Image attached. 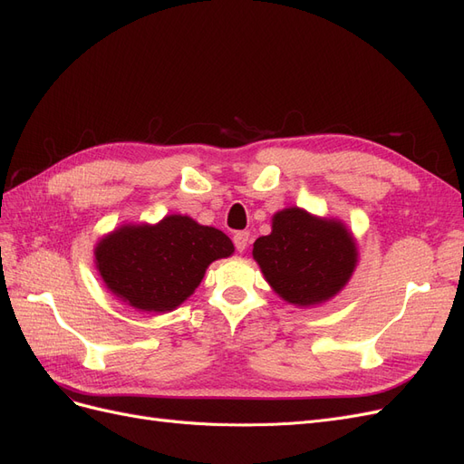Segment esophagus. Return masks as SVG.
<instances>
[{
	"instance_id": "esophagus-1",
	"label": "esophagus",
	"mask_w": 464,
	"mask_h": 464,
	"mask_svg": "<svg viewBox=\"0 0 464 464\" xmlns=\"http://www.w3.org/2000/svg\"><path fill=\"white\" fill-rule=\"evenodd\" d=\"M233 243H235L237 253H245L246 246H248V233L246 231H237L233 235Z\"/></svg>"
}]
</instances>
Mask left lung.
Wrapping results in <instances>:
<instances>
[{
    "instance_id": "obj_1",
    "label": "left lung",
    "mask_w": 464,
    "mask_h": 464,
    "mask_svg": "<svg viewBox=\"0 0 464 464\" xmlns=\"http://www.w3.org/2000/svg\"><path fill=\"white\" fill-rule=\"evenodd\" d=\"M253 258L284 301L313 307L348 284L357 246L342 221L285 208L272 218V233L255 241Z\"/></svg>"
}]
</instances>
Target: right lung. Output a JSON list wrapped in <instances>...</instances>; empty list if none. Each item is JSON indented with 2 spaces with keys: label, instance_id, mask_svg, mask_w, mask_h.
I'll return each mask as SVG.
<instances>
[{
  "label": "right lung",
  "instance_id": "1",
  "mask_svg": "<svg viewBox=\"0 0 464 464\" xmlns=\"http://www.w3.org/2000/svg\"><path fill=\"white\" fill-rule=\"evenodd\" d=\"M233 250L223 231L175 214L155 225H122L104 235L95 246V266L126 305L169 313L194 294L211 262Z\"/></svg>",
  "mask_w": 464,
  "mask_h": 464
}]
</instances>
